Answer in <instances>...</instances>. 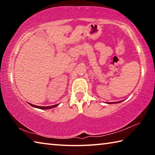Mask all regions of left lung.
Here are the masks:
<instances>
[{
	"label": "left lung",
	"instance_id": "1",
	"mask_svg": "<svg viewBox=\"0 0 155 155\" xmlns=\"http://www.w3.org/2000/svg\"><path fill=\"white\" fill-rule=\"evenodd\" d=\"M120 102H122V101H119V102H114V103H120ZM108 104H112L111 103H107Z\"/></svg>",
	"mask_w": 155,
	"mask_h": 155
}]
</instances>
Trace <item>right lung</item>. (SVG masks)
I'll use <instances>...</instances> for the list:
<instances>
[{"instance_id":"add662e5","label":"right lung","mask_w":155,"mask_h":155,"mask_svg":"<svg viewBox=\"0 0 155 155\" xmlns=\"http://www.w3.org/2000/svg\"><path fill=\"white\" fill-rule=\"evenodd\" d=\"M30 105H31L33 107H35V108H38V109H52L54 108V107H56L57 106H58V104H54V105H52V106H48V107H41V106H36L35 104H32L29 103Z\"/></svg>"}]
</instances>
